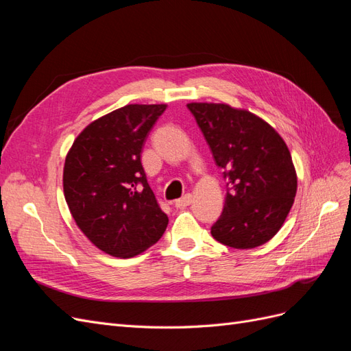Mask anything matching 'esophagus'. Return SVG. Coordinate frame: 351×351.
Returning a JSON list of instances; mask_svg holds the SVG:
<instances>
[{"instance_id": "34e87169", "label": "esophagus", "mask_w": 351, "mask_h": 351, "mask_svg": "<svg viewBox=\"0 0 351 351\" xmlns=\"http://www.w3.org/2000/svg\"><path fill=\"white\" fill-rule=\"evenodd\" d=\"M192 202H193V196L190 195V193H187V195H184L182 199H177V200L174 202V206L178 208V209H182V208L189 206L190 204H192Z\"/></svg>"}]
</instances>
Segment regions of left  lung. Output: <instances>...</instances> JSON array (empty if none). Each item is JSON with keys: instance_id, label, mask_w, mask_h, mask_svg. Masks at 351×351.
Here are the masks:
<instances>
[{"instance_id": "8db88e82", "label": "left lung", "mask_w": 351, "mask_h": 351, "mask_svg": "<svg viewBox=\"0 0 351 351\" xmlns=\"http://www.w3.org/2000/svg\"><path fill=\"white\" fill-rule=\"evenodd\" d=\"M187 108L224 169L226 205L210 234L232 249L269 241L289 215L297 176L289 147L267 121L227 104L192 102Z\"/></svg>"}]
</instances>
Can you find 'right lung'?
Returning <instances> with one entry per match:
<instances>
[{"label": "right lung", "instance_id": "obj_1", "mask_svg": "<svg viewBox=\"0 0 351 351\" xmlns=\"http://www.w3.org/2000/svg\"><path fill=\"white\" fill-rule=\"evenodd\" d=\"M165 104H132L92 121L66 156L62 187L77 227L115 258H133L162 237L168 217L147 184L141 154Z\"/></svg>", "mask_w": 351, "mask_h": 351}]
</instances>
